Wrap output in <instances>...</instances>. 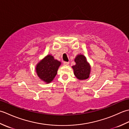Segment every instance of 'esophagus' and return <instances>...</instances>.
Segmentation results:
<instances>
[{
  "instance_id": "1",
  "label": "esophagus",
  "mask_w": 129,
  "mask_h": 129,
  "mask_svg": "<svg viewBox=\"0 0 129 129\" xmlns=\"http://www.w3.org/2000/svg\"><path fill=\"white\" fill-rule=\"evenodd\" d=\"M69 64V62H67V61H64V65H68Z\"/></svg>"
}]
</instances>
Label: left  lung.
<instances>
[{
    "label": "left lung",
    "mask_w": 129,
    "mask_h": 129,
    "mask_svg": "<svg viewBox=\"0 0 129 129\" xmlns=\"http://www.w3.org/2000/svg\"><path fill=\"white\" fill-rule=\"evenodd\" d=\"M75 65L72 67L75 77L79 80L88 79L90 72L91 66L87 61L86 57L83 54H78L74 59Z\"/></svg>",
    "instance_id": "1"
}]
</instances>
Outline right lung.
I'll return each instance as SVG.
<instances>
[{"mask_svg":"<svg viewBox=\"0 0 129 129\" xmlns=\"http://www.w3.org/2000/svg\"><path fill=\"white\" fill-rule=\"evenodd\" d=\"M61 64V62L55 59L53 55L48 54L37 64L35 72L41 80L49 84L55 77Z\"/></svg>","mask_w":129,"mask_h":129,"instance_id":"add662e5","label":"right lung"}]
</instances>
